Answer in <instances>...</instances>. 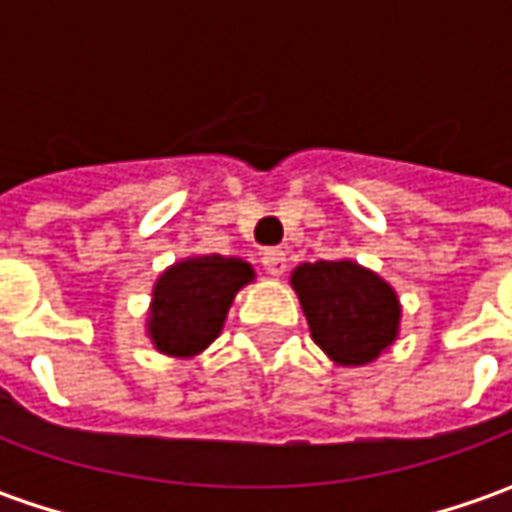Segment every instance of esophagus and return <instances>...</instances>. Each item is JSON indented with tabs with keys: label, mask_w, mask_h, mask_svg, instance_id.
I'll return each instance as SVG.
<instances>
[{
	"label": "esophagus",
	"mask_w": 512,
	"mask_h": 512,
	"mask_svg": "<svg viewBox=\"0 0 512 512\" xmlns=\"http://www.w3.org/2000/svg\"><path fill=\"white\" fill-rule=\"evenodd\" d=\"M262 265L270 276H282L287 270V256L285 250H279V247H267L265 253H262Z\"/></svg>",
	"instance_id": "obj_1"
}]
</instances>
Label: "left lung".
<instances>
[{"label":"left lung","mask_w":512,"mask_h":512,"mask_svg":"<svg viewBox=\"0 0 512 512\" xmlns=\"http://www.w3.org/2000/svg\"><path fill=\"white\" fill-rule=\"evenodd\" d=\"M313 342L344 367L379 359L399 336L402 305L373 270L342 262H305L290 273Z\"/></svg>","instance_id":"8db88e82"}]
</instances>
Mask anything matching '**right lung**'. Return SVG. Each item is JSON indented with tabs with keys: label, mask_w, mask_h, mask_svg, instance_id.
Instances as JSON below:
<instances>
[{
	"label": "right lung",
	"mask_w": 512,
	"mask_h": 512,
	"mask_svg": "<svg viewBox=\"0 0 512 512\" xmlns=\"http://www.w3.org/2000/svg\"><path fill=\"white\" fill-rule=\"evenodd\" d=\"M256 273L236 256H187L153 285L148 336L165 356H199L225 327L236 293Z\"/></svg>",
	"instance_id": "right-lung-1"
}]
</instances>
